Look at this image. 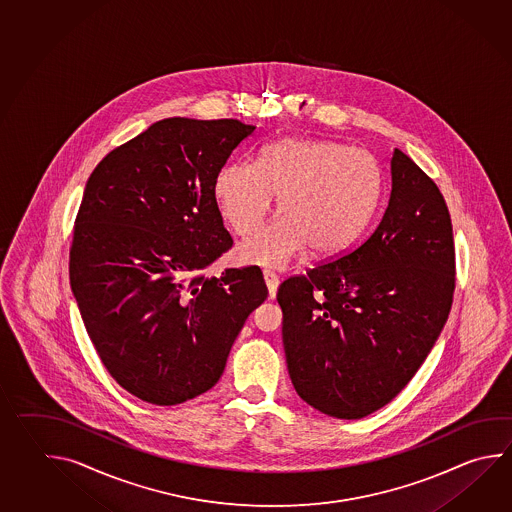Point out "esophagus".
<instances>
[{
	"label": "esophagus",
	"instance_id": "esophagus-1",
	"mask_svg": "<svg viewBox=\"0 0 512 512\" xmlns=\"http://www.w3.org/2000/svg\"><path fill=\"white\" fill-rule=\"evenodd\" d=\"M262 275H264V282L268 286V295H270V299H273L277 295V288H279V277L272 270H264Z\"/></svg>",
	"mask_w": 512,
	"mask_h": 512
}]
</instances>
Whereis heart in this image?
<instances>
[{
	"label": "heart",
	"instance_id": "b5f03b06",
	"mask_svg": "<svg viewBox=\"0 0 512 512\" xmlns=\"http://www.w3.org/2000/svg\"><path fill=\"white\" fill-rule=\"evenodd\" d=\"M381 173L372 155L334 140L282 138L264 147L259 166L235 160L215 178V197L231 228L248 235L279 197V217L239 246L248 264L281 268L310 248L326 257L345 250L372 217Z\"/></svg>",
	"mask_w": 512,
	"mask_h": 512
}]
</instances>
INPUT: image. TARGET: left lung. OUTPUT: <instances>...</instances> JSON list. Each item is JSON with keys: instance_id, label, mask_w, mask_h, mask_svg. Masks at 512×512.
<instances>
[{"instance_id": "1", "label": "left lung", "mask_w": 512, "mask_h": 512, "mask_svg": "<svg viewBox=\"0 0 512 512\" xmlns=\"http://www.w3.org/2000/svg\"><path fill=\"white\" fill-rule=\"evenodd\" d=\"M390 175L388 206L370 237L277 292L293 388L332 418H365L390 403L436 345L452 306L445 199L399 149Z\"/></svg>"}]
</instances>
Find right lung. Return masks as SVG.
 Masks as SVG:
<instances>
[{"instance_id": "obj_1", "label": "right lung", "mask_w": 512, "mask_h": 512, "mask_svg": "<svg viewBox=\"0 0 512 512\" xmlns=\"http://www.w3.org/2000/svg\"><path fill=\"white\" fill-rule=\"evenodd\" d=\"M253 131L233 118H166L87 180L71 288L107 372L142 401L171 407L208 392L268 297L257 266L202 273L233 244L215 178Z\"/></svg>"}]
</instances>
